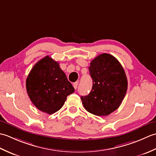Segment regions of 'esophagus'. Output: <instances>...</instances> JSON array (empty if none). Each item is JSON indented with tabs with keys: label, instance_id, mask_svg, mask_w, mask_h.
<instances>
[{
	"label": "esophagus",
	"instance_id": "34e87169",
	"mask_svg": "<svg viewBox=\"0 0 156 156\" xmlns=\"http://www.w3.org/2000/svg\"><path fill=\"white\" fill-rule=\"evenodd\" d=\"M78 82H76L74 84H73V87H74V88L75 89H76L78 87Z\"/></svg>",
	"mask_w": 156,
	"mask_h": 156
}]
</instances>
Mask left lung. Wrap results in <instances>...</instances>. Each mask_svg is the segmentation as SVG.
<instances>
[{"label": "left lung", "instance_id": "1", "mask_svg": "<svg viewBox=\"0 0 156 156\" xmlns=\"http://www.w3.org/2000/svg\"><path fill=\"white\" fill-rule=\"evenodd\" d=\"M92 88L87 96L81 97L84 107L97 116H107L119 107L127 90L123 68L114 56L102 54L90 62L88 68Z\"/></svg>", "mask_w": 156, "mask_h": 156}]
</instances>
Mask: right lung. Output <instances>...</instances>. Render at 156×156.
Masks as SVG:
<instances>
[{
  "instance_id": "add662e5",
  "label": "right lung",
  "mask_w": 156,
  "mask_h": 156,
  "mask_svg": "<svg viewBox=\"0 0 156 156\" xmlns=\"http://www.w3.org/2000/svg\"><path fill=\"white\" fill-rule=\"evenodd\" d=\"M26 88L33 104L49 115L59 111L68 96L74 92L59 63L48 55L33 67L26 80Z\"/></svg>"
}]
</instances>
